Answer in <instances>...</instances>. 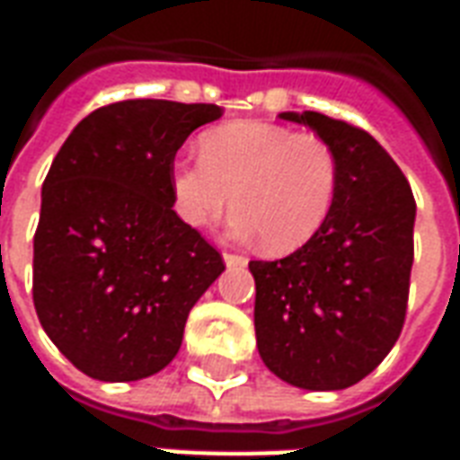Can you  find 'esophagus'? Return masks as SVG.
<instances>
[{
    "instance_id": "esophagus-1",
    "label": "esophagus",
    "mask_w": 460,
    "mask_h": 460,
    "mask_svg": "<svg viewBox=\"0 0 460 460\" xmlns=\"http://www.w3.org/2000/svg\"><path fill=\"white\" fill-rule=\"evenodd\" d=\"M224 263L231 266V269H243L249 261H246V256H239V253H224Z\"/></svg>"
}]
</instances>
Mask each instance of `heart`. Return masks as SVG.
Listing matches in <instances>:
<instances>
[{
	"instance_id": "heart-1",
	"label": "heart",
	"mask_w": 460,
	"mask_h": 460,
	"mask_svg": "<svg viewBox=\"0 0 460 460\" xmlns=\"http://www.w3.org/2000/svg\"><path fill=\"white\" fill-rule=\"evenodd\" d=\"M340 187L338 155L325 137L288 125L239 120L201 137V160L172 167L180 219L204 226L234 199L231 234L263 239L270 253L305 246L328 221Z\"/></svg>"
}]
</instances>
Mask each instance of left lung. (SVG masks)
<instances>
[{
	"label": "left lung",
	"instance_id": "1",
	"mask_svg": "<svg viewBox=\"0 0 460 460\" xmlns=\"http://www.w3.org/2000/svg\"><path fill=\"white\" fill-rule=\"evenodd\" d=\"M332 145L340 187L325 226L279 261H251L256 345L270 372L300 389L365 379L404 328L416 201L379 142L323 113H280Z\"/></svg>",
	"mask_w": 460,
	"mask_h": 460
}]
</instances>
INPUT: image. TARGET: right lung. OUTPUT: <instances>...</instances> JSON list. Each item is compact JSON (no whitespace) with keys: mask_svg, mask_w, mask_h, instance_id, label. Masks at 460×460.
I'll return each mask as SVG.
<instances>
[{"mask_svg":"<svg viewBox=\"0 0 460 460\" xmlns=\"http://www.w3.org/2000/svg\"><path fill=\"white\" fill-rule=\"evenodd\" d=\"M211 103L135 98L66 137L41 187L34 308L61 355L101 382H135L180 352L194 303L224 259L172 209L174 155Z\"/></svg>","mask_w":460,"mask_h":460,"instance_id":"obj_1","label":"right lung"}]
</instances>
